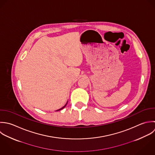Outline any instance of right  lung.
<instances>
[{
    "label": "right lung",
    "instance_id": "1",
    "mask_svg": "<svg viewBox=\"0 0 155 155\" xmlns=\"http://www.w3.org/2000/svg\"><path fill=\"white\" fill-rule=\"evenodd\" d=\"M66 105H67V103H66V104H65V106H63V107H62V108H61V109H58V110H57V111H58V110H61V109H63V108H64V107H65V106H66Z\"/></svg>",
    "mask_w": 155,
    "mask_h": 155
}]
</instances>
